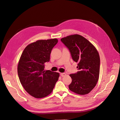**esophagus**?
<instances>
[{"label": "esophagus", "mask_w": 120, "mask_h": 120, "mask_svg": "<svg viewBox=\"0 0 120 120\" xmlns=\"http://www.w3.org/2000/svg\"><path fill=\"white\" fill-rule=\"evenodd\" d=\"M60 75H61L62 77H64V76L66 75V74L64 73V72H63V73H61V74H60Z\"/></svg>", "instance_id": "obj_1"}]
</instances>
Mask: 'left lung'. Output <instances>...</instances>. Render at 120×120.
I'll list each match as a JSON object with an SVG mask.
<instances>
[{
	"label": "left lung",
	"mask_w": 120,
	"mask_h": 120,
	"mask_svg": "<svg viewBox=\"0 0 120 120\" xmlns=\"http://www.w3.org/2000/svg\"><path fill=\"white\" fill-rule=\"evenodd\" d=\"M60 41L70 50L72 60L78 63L79 71L70 75L72 82L69 89L79 95H86L95 88L100 74V59L97 49L88 40L79 34Z\"/></svg>",
	"instance_id": "obj_1"
}]
</instances>
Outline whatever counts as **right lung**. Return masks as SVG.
Masks as SVG:
<instances>
[{"label": "right lung", "mask_w": 120, "mask_h": 120, "mask_svg": "<svg viewBox=\"0 0 120 120\" xmlns=\"http://www.w3.org/2000/svg\"><path fill=\"white\" fill-rule=\"evenodd\" d=\"M57 42L56 38L39 40L28 45L21 54L17 67L19 81L25 90L35 98L49 95L60 77L58 72L44 71L45 64L49 61Z\"/></svg>", "instance_id": "right-lung-1"}]
</instances>
